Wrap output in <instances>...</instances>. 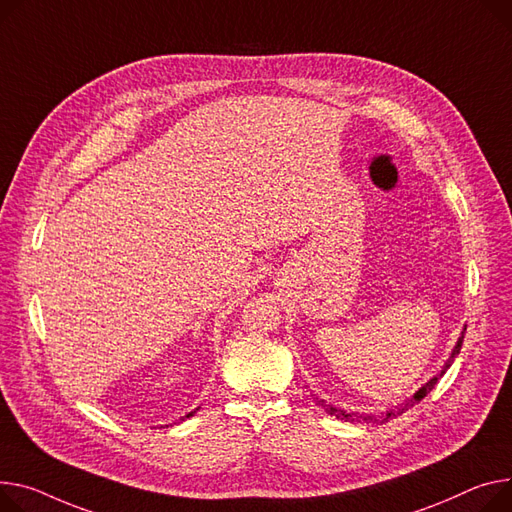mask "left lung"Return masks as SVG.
I'll return each mask as SVG.
<instances>
[{"label":"left lung","instance_id":"obj_1","mask_svg":"<svg viewBox=\"0 0 512 512\" xmlns=\"http://www.w3.org/2000/svg\"><path fill=\"white\" fill-rule=\"evenodd\" d=\"M459 348H461V342L457 344V348H455V354L459 352ZM453 364V360H449L447 362V366L445 368H442L440 370V374H436V377L432 379V381H428L410 401H407V403H401V405H395L393 407V410H389V412H385V414H381V416H368V414H354V412H344V410H337V407H333V405H327L323 399H319V397H315L313 395V399H315V403L319 405V407H323V410L329 414V416H335V418H339V420H346V422H374V424H385V422H389L391 418H397V416H401L403 412H407V410H410V407H414V403H420L432 389H434V385L438 383V379L442 377V374H445L447 372V368Z\"/></svg>","mask_w":512,"mask_h":512}]
</instances>
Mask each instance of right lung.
<instances>
[{"instance_id":"1","label":"right lung","mask_w":512,"mask_h":512,"mask_svg":"<svg viewBox=\"0 0 512 512\" xmlns=\"http://www.w3.org/2000/svg\"><path fill=\"white\" fill-rule=\"evenodd\" d=\"M195 412H197V410H195ZM195 412H191V414H187V416H185V418H189V416H193V414H195Z\"/></svg>"}]
</instances>
